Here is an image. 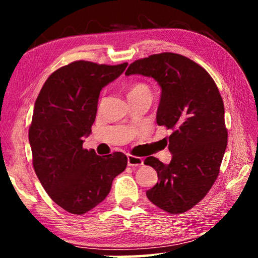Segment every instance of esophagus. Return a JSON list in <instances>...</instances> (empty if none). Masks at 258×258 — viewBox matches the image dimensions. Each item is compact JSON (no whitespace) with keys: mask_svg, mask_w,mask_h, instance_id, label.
<instances>
[{"mask_svg":"<svg viewBox=\"0 0 258 258\" xmlns=\"http://www.w3.org/2000/svg\"><path fill=\"white\" fill-rule=\"evenodd\" d=\"M127 164H128V166H141L143 164V160H142V158H140V157L128 155L127 156Z\"/></svg>","mask_w":258,"mask_h":258,"instance_id":"34e87169","label":"esophagus"}]
</instances>
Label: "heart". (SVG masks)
I'll list each match as a JSON object with an SVG mask.
<instances>
[{
	"label": "heart",
	"instance_id": "heart-1",
	"mask_svg": "<svg viewBox=\"0 0 258 258\" xmlns=\"http://www.w3.org/2000/svg\"><path fill=\"white\" fill-rule=\"evenodd\" d=\"M148 93L150 94V90L146 84L143 83H134V84L128 87V97L131 95H138V94H145Z\"/></svg>",
	"mask_w": 258,
	"mask_h": 258
}]
</instances>
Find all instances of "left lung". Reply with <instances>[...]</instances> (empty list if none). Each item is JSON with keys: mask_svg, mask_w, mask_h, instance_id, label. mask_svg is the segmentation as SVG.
I'll list each match as a JSON object with an SVG mask.
<instances>
[{"mask_svg": "<svg viewBox=\"0 0 258 258\" xmlns=\"http://www.w3.org/2000/svg\"><path fill=\"white\" fill-rule=\"evenodd\" d=\"M133 74L158 82L156 120L172 131L171 163L152 156L145 160L159 178L147 197L169 214L184 213L204 199L220 173L228 145L223 100L212 76L184 55L163 52L135 60L125 75Z\"/></svg>", "mask_w": 258, "mask_h": 258, "instance_id": "obj_1", "label": "left lung"}]
</instances>
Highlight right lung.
I'll return each instance as SVG.
<instances>
[{"label": "right lung", "instance_id": "1", "mask_svg": "<svg viewBox=\"0 0 258 258\" xmlns=\"http://www.w3.org/2000/svg\"><path fill=\"white\" fill-rule=\"evenodd\" d=\"M126 67L127 62L74 61L51 74L35 101L28 131L34 171L51 199L68 213L82 215L103 202L127 165L121 152L101 157L83 148L100 91Z\"/></svg>", "mask_w": 258, "mask_h": 258}]
</instances>
